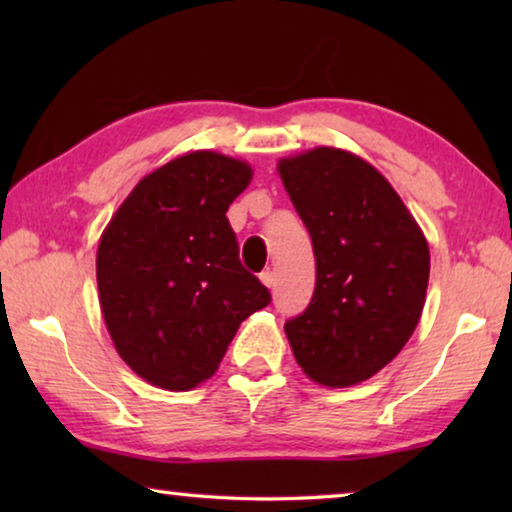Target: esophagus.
I'll return each mask as SVG.
<instances>
[{
  "mask_svg": "<svg viewBox=\"0 0 512 512\" xmlns=\"http://www.w3.org/2000/svg\"><path fill=\"white\" fill-rule=\"evenodd\" d=\"M259 280H262V284H266L268 289H273V284H275V273H273V271H264L262 275H259Z\"/></svg>",
  "mask_w": 512,
  "mask_h": 512,
  "instance_id": "1",
  "label": "esophagus"
}]
</instances>
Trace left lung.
<instances>
[{"instance_id": "left-lung-1", "label": "left lung", "mask_w": 512, "mask_h": 512, "mask_svg": "<svg viewBox=\"0 0 512 512\" xmlns=\"http://www.w3.org/2000/svg\"><path fill=\"white\" fill-rule=\"evenodd\" d=\"M280 178L316 257L309 307L284 323L298 366L345 388L391 363L418 325L429 246L391 183L348 151L282 158Z\"/></svg>"}]
</instances>
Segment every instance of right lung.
I'll return each mask as SVG.
<instances>
[{
	"label": "right lung",
	"mask_w": 512,
	"mask_h": 512,
	"mask_svg": "<svg viewBox=\"0 0 512 512\" xmlns=\"http://www.w3.org/2000/svg\"><path fill=\"white\" fill-rule=\"evenodd\" d=\"M253 169L194 151L144 176L103 230L97 284L119 357L167 391L210 379L271 293L239 262L230 203Z\"/></svg>",
	"instance_id": "obj_1"
}]
</instances>
